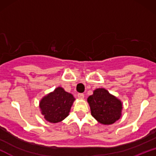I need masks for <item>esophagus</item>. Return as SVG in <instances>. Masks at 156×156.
<instances>
[{
    "instance_id": "esophagus-1",
    "label": "esophagus",
    "mask_w": 156,
    "mask_h": 156,
    "mask_svg": "<svg viewBox=\"0 0 156 156\" xmlns=\"http://www.w3.org/2000/svg\"><path fill=\"white\" fill-rule=\"evenodd\" d=\"M78 98H80V99H83L84 98V94H83V93H78Z\"/></svg>"
}]
</instances>
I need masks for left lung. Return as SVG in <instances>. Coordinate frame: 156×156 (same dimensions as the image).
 <instances>
[{
	"label": "left lung",
	"mask_w": 156,
	"mask_h": 156,
	"mask_svg": "<svg viewBox=\"0 0 156 156\" xmlns=\"http://www.w3.org/2000/svg\"><path fill=\"white\" fill-rule=\"evenodd\" d=\"M91 114L100 123L111 125L121 117L122 103L105 89H97L87 99Z\"/></svg>",
	"instance_id": "obj_1"
}]
</instances>
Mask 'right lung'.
<instances>
[{
	"mask_svg": "<svg viewBox=\"0 0 156 156\" xmlns=\"http://www.w3.org/2000/svg\"><path fill=\"white\" fill-rule=\"evenodd\" d=\"M74 101L73 94L65 92L62 87H58L54 92L42 98L39 106L46 120L56 123L69 115Z\"/></svg>",
	"mask_w": 156,
	"mask_h": 156,
	"instance_id": "1",
	"label": "right lung"
}]
</instances>
